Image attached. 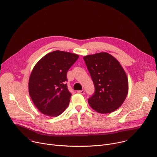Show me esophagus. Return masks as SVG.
<instances>
[{"label": "esophagus", "mask_w": 157, "mask_h": 157, "mask_svg": "<svg viewBox=\"0 0 157 157\" xmlns=\"http://www.w3.org/2000/svg\"><path fill=\"white\" fill-rule=\"evenodd\" d=\"M77 92H78V93H79V94H84V93H85V90H84V89H82V90H78Z\"/></svg>", "instance_id": "34e87169"}]
</instances>
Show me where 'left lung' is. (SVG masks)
I'll return each instance as SVG.
<instances>
[{"mask_svg": "<svg viewBox=\"0 0 157 157\" xmlns=\"http://www.w3.org/2000/svg\"><path fill=\"white\" fill-rule=\"evenodd\" d=\"M95 91L89 104L101 113L114 112L125 101L128 89L126 73L111 54L100 52L84 57Z\"/></svg>", "mask_w": 157, "mask_h": 157, "instance_id": "1", "label": "left lung"}]
</instances>
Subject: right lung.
I'll return each mask as SVG.
<instances>
[{
  "mask_svg": "<svg viewBox=\"0 0 157 157\" xmlns=\"http://www.w3.org/2000/svg\"><path fill=\"white\" fill-rule=\"evenodd\" d=\"M78 58L77 54L55 51L35 64L29 78V94L43 114L57 117L68 107L71 94L66 84L67 73Z\"/></svg>",
  "mask_w": 157,
  "mask_h": 157,
  "instance_id": "right-lung-1",
  "label": "right lung"
}]
</instances>
